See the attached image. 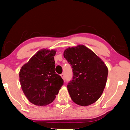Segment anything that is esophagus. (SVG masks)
Returning <instances> with one entry per match:
<instances>
[{"label": "esophagus", "instance_id": "obj_1", "mask_svg": "<svg viewBox=\"0 0 130 130\" xmlns=\"http://www.w3.org/2000/svg\"><path fill=\"white\" fill-rule=\"evenodd\" d=\"M60 75H61V78L65 80V75H64V74H61Z\"/></svg>", "mask_w": 130, "mask_h": 130}]
</instances>
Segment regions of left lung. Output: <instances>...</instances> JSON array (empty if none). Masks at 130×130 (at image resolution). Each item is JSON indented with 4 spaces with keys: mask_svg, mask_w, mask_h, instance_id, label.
Here are the masks:
<instances>
[{
    "mask_svg": "<svg viewBox=\"0 0 130 130\" xmlns=\"http://www.w3.org/2000/svg\"><path fill=\"white\" fill-rule=\"evenodd\" d=\"M63 56L72 65L73 77L68 90L72 100L80 106H88L100 98L105 88L108 69L103 61L84 45L69 47Z\"/></svg>",
    "mask_w": 130,
    "mask_h": 130,
    "instance_id": "obj_1",
    "label": "left lung"
}]
</instances>
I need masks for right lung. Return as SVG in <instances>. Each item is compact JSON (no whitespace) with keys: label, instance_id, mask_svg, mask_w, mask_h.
Masks as SVG:
<instances>
[{"label":"right lung","instance_id":"right-lung-1","mask_svg":"<svg viewBox=\"0 0 130 130\" xmlns=\"http://www.w3.org/2000/svg\"><path fill=\"white\" fill-rule=\"evenodd\" d=\"M56 52L55 50L38 51L20 69L23 92L35 105L45 106L52 103L63 84L62 78L55 71Z\"/></svg>","mask_w":130,"mask_h":130}]
</instances>
